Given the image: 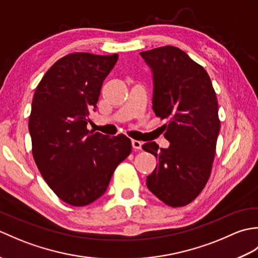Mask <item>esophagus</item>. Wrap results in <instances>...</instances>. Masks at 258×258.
Returning <instances> with one entry per match:
<instances>
[{"mask_svg": "<svg viewBox=\"0 0 258 258\" xmlns=\"http://www.w3.org/2000/svg\"><path fill=\"white\" fill-rule=\"evenodd\" d=\"M142 145H143V143H142L141 141L132 140V146H133L134 150H141L142 149Z\"/></svg>", "mask_w": 258, "mask_h": 258, "instance_id": "obj_1", "label": "esophagus"}]
</instances>
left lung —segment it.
Here are the masks:
<instances>
[{
	"mask_svg": "<svg viewBox=\"0 0 258 258\" xmlns=\"http://www.w3.org/2000/svg\"><path fill=\"white\" fill-rule=\"evenodd\" d=\"M153 73V111L166 118L167 149L155 142L142 149L158 165L146 178L149 189L168 206L187 205L211 175L221 122L216 93L204 68L175 46L141 52Z\"/></svg>",
	"mask_w": 258,
	"mask_h": 258,
	"instance_id": "obj_1",
	"label": "left lung"
}]
</instances>
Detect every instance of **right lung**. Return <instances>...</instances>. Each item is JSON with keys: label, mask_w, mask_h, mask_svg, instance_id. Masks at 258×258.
Returning <instances> with one entry per match:
<instances>
[{"label": "right lung", "mask_w": 258, "mask_h": 258, "mask_svg": "<svg viewBox=\"0 0 258 258\" xmlns=\"http://www.w3.org/2000/svg\"><path fill=\"white\" fill-rule=\"evenodd\" d=\"M117 54L72 53L54 63L38 83L29 131L43 178L63 202L85 206L105 193L112 175L131 154L125 135L109 138L87 130L103 81Z\"/></svg>", "instance_id": "add662e5"}]
</instances>
